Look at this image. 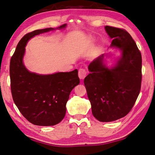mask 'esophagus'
<instances>
[{
	"mask_svg": "<svg viewBox=\"0 0 155 155\" xmlns=\"http://www.w3.org/2000/svg\"><path fill=\"white\" fill-rule=\"evenodd\" d=\"M87 72L84 69L81 68L78 71V77L80 78V79L83 80L84 78L87 77Z\"/></svg>",
	"mask_w": 155,
	"mask_h": 155,
	"instance_id": "1",
	"label": "esophagus"
}]
</instances>
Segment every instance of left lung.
<instances>
[{"mask_svg": "<svg viewBox=\"0 0 155 155\" xmlns=\"http://www.w3.org/2000/svg\"><path fill=\"white\" fill-rule=\"evenodd\" d=\"M110 38V47L121 52L114 67L108 68L103 54L88 67L84 80L93 116L101 122L123 118L132 109L139 96L142 80V57L136 42L124 29L104 27Z\"/></svg>", "mask_w": 155, "mask_h": 155, "instance_id": "left-lung-1", "label": "left lung"}]
</instances>
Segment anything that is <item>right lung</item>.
I'll return each instance as SVG.
<instances>
[{
    "instance_id": "obj_1",
    "label": "right lung",
    "mask_w": 155,
    "mask_h": 155,
    "mask_svg": "<svg viewBox=\"0 0 155 155\" xmlns=\"http://www.w3.org/2000/svg\"><path fill=\"white\" fill-rule=\"evenodd\" d=\"M57 28L39 29L25 35L16 46L10 62L11 88L13 101L21 114L32 124L53 126L66 114V104L71 92L80 83L78 70L51 74H38L28 71L23 64L25 47L36 35Z\"/></svg>"
}]
</instances>
